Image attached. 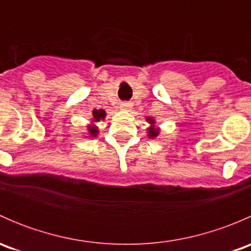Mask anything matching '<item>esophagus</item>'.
I'll return each mask as SVG.
<instances>
[{
	"label": "esophagus",
	"mask_w": 251,
	"mask_h": 251,
	"mask_svg": "<svg viewBox=\"0 0 251 251\" xmlns=\"http://www.w3.org/2000/svg\"><path fill=\"white\" fill-rule=\"evenodd\" d=\"M120 107L123 108V109H130V108L132 107V104H131L130 102H123L120 104Z\"/></svg>",
	"instance_id": "obj_1"
}]
</instances>
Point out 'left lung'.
<instances>
[{"mask_svg": "<svg viewBox=\"0 0 251 251\" xmlns=\"http://www.w3.org/2000/svg\"><path fill=\"white\" fill-rule=\"evenodd\" d=\"M148 120H149V123H151V124H154V120H153V119H148ZM148 132H149V136H151V137H155V136H158V130H155V128H154V127H149V131H148Z\"/></svg>", "mask_w": 251, "mask_h": 251, "instance_id": "left-lung-1", "label": "left lung"}]
</instances>
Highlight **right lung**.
I'll list each match as a JSON object with an SVG mask.
<instances>
[{
	"label": "right lung",
	"instance_id": "add662e5",
	"mask_svg": "<svg viewBox=\"0 0 251 251\" xmlns=\"http://www.w3.org/2000/svg\"><path fill=\"white\" fill-rule=\"evenodd\" d=\"M105 118V111L104 110H97L95 109L93 110V120L95 121H100V119H104ZM88 131H90V133L92 136H96L97 135V128L95 127V126H90V128H88Z\"/></svg>",
	"mask_w": 251,
	"mask_h": 251
}]
</instances>
